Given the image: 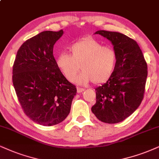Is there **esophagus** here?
Instances as JSON below:
<instances>
[{"instance_id":"34e87169","label":"esophagus","mask_w":159,"mask_h":159,"mask_svg":"<svg viewBox=\"0 0 159 159\" xmlns=\"http://www.w3.org/2000/svg\"><path fill=\"white\" fill-rule=\"evenodd\" d=\"M76 91H77L78 93H80L83 91H84V89H81V88H77V89H76Z\"/></svg>"}]
</instances>
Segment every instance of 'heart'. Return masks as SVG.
Segmentation results:
<instances>
[{
	"label": "heart",
	"mask_w": 159,
	"mask_h": 159,
	"mask_svg": "<svg viewBox=\"0 0 159 159\" xmlns=\"http://www.w3.org/2000/svg\"><path fill=\"white\" fill-rule=\"evenodd\" d=\"M69 52L70 54L61 53L56 59L58 69L68 81H73L80 68L83 71L75 79L79 85L91 82L102 84L112 76L116 60L113 48L88 38L74 43Z\"/></svg>",
	"instance_id": "obj_1"
}]
</instances>
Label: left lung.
<instances>
[{
	"label": "left lung",
	"instance_id": "8db88e82",
	"mask_svg": "<svg viewBox=\"0 0 159 159\" xmlns=\"http://www.w3.org/2000/svg\"><path fill=\"white\" fill-rule=\"evenodd\" d=\"M111 42L116 53L115 70L102 85L96 88V104L91 111L101 121L114 124L127 118L139 106L144 97L148 66L137 43L116 32L99 30Z\"/></svg>",
	"mask_w": 159,
	"mask_h": 159
}]
</instances>
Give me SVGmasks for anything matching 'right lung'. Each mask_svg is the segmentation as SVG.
Returning <instances> with one entry per match:
<instances>
[{"mask_svg": "<svg viewBox=\"0 0 159 159\" xmlns=\"http://www.w3.org/2000/svg\"><path fill=\"white\" fill-rule=\"evenodd\" d=\"M63 31H44L23 43L13 65L12 82L27 116L43 126L62 122L76 93L56 65L54 45Z\"/></svg>", "mask_w": 159, "mask_h": 159, "instance_id": "1", "label": "right lung"}]
</instances>
